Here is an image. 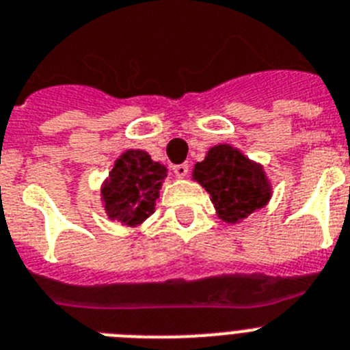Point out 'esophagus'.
Listing matches in <instances>:
<instances>
[{
    "label": "esophagus",
    "instance_id": "1",
    "mask_svg": "<svg viewBox=\"0 0 350 350\" xmlns=\"http://www.w3.org/2000/svg\"><path fill=\"white\" fill-rule=\"evenodd\" d=\"M172 171L178 178H187L188 174V163H181V165H174L172 167Z\"/></svg>",
    "mask_w": 350,
    "mask_h": 350
}]
</instances>
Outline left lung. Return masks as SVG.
Wrapping results in <instances>:
<instances>
[{"label":"left lung","instance_id":"obj_1","mask_svg":"<svg viewBox=\"0 0 350 350\" xmlns=\"http://www.w3.org/2000/svg\"><path fill=\"white\" fill-rule=\"evenodd\" d=\"M192 179L204 187L218 218L227 224H239L273 196L264 167L230 144L213 146L204 160L196 163Z\"/></svg>","mask_w":350,"mask_h":350}]
</instances>
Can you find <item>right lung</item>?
Listing matches in <instances>:
<instances>
[{
  "mask_svg": "<svg viewBox=\"0 0 350 350\" xmlns=\"http://www.w3.org/2000/svg\"><path fill=\"white\" fill-rule=\"evenodd\" d=\"M165 178L167 167L151 160L146 151H123L100 188L107 217L123 227H141L154 213Z\"/></svg>",
  "mask_w": 350,
  "mask_h": 350,
  "instance_id": "add662e5",
  "label": "right lung"
}]
</instances>
